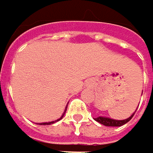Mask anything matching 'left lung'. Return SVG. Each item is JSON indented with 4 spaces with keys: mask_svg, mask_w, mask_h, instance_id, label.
I'll return each instance as SVG.
<instances>
[{
    "mask_svg": "<svg viewBox=\"0 0 153 153\" xmlns=\"http://www.w3.org/2000/svg\"><path fill=\"white\" fill-rule=\"evenodd\" d=\"M134 114H132L127 120H112V119H110V118H105V117L95 118V120H97V122H99V123H101V124H103L105 126H107V127H120V126L128 123L132 119Z\"/></svg>",
    "mask_w": 153,
    "mask_h": 153,
    "instance_id": "8db88e82",
    "label": "left lung"
}]
</instances>
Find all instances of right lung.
<instances>
[{
  "label": "right lung",
  "instance_id": "right-lung-1",
  "mask_svg": "<svg viewBox=\"0 0 153 153\" xmlns=\"http://www.w3.org/2000/svg\"><path fill=\"white\" fill-rule=\"evenodd\" d=\"M65 111H66V108H65V112H64V114L62 115V117H61V118H60L59 120H61V119L63 118V116L65 115ZM59 120H57L56 121H58ZM53 123H55V121H51V122H48H48H46V123H41V125H46V124H47V125H50V124H53Z\"/></svg>",
  "mask_w": 153,
  "mask_h": 153
}]
</instances>
